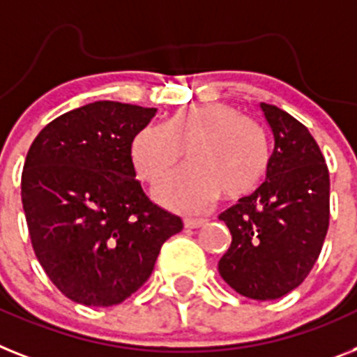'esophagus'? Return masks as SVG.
I'll return each instance as SVG.
<instances>
[{
	"label": "esophagus",
	"instance_id": "34e87169",
	"mask_svg": "<svg viewBox=\"0 0 357 357\" xmlns=\"http://www.w3.org/2000/svg\"><path fill=\"white\" fill-rule=\"evenodd\" d=\"M206 222V219H184L185 228H199Z\"/></svg>",
	"mask_w": 357,
	"mask_h": 357
}]
</instances>
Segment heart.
Here are the masks:
<instances>
[{"label": "heart", "instance_id": "1", "mask_svg": "<svg viewBox=\"0 0 357 357\" xmlns=\"http://www.w3.org/2000/svg\"><path fill=\"white\" fill-rule=\"evenodd\" d=\"M158 199L176 211L193 213L210 206L219 193L235 200L250 195L263 182L270 166L264 129L228 104L182 107L164 126L151 123L137 132L131 157L147 184H158Z\"/></svg>", "mask_w": 357, "mask_h": 357}]
</instances>
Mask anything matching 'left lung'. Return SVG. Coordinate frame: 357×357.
I'll list each match as a JSON object with an SVG mask.
<instances>
[{"instance_id":"obj_1","label":"left lung","mask_w":357,"mask_h":357,"mask_svg":"<svg viewBox=\"0 0 357 357\" xmlns=\"http://www.w3.org/2000/svg\"><path fill=\"white\" fill-rule=\"evenodd\" d=\"M273 132L266 181L219 215L231 234L219 273L241 296L270 301L310 273L331 222V176L310 131L287 111L261 104Z\"/></svg>"}]
</instances>
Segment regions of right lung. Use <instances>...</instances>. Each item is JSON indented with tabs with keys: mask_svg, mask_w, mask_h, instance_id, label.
<instances>
[{
	"mask_svg": "<svg viewBox=\"0 0 357 357\" xmlns=\"http://www.w3.org/2000/svg\"><path fill=\"white\" fill-rule=\"evenodd\" d=\"M155 114L94 102L47 123L26 153L22 202L32 250L70 301H126L182 229L181 217L147 199L132 164V140Z\"/></svg>",
	"mask_w": 357,
	"mask_h": 357,
	"instance_id": "right-lung-1",
	"label": "right lung"
}]
</instances>
